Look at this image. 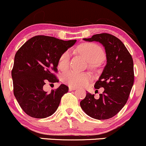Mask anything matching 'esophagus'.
<instances>
[{
  "label": "esophagus",
  "instance_id": "34e87169",
  "mask_svg": "<svg viewBox=\"0 0 146 146\" xmlns=\"http://www.w3.org/2000/svg\"><path fill=\"white\" fill-rule=\"evenodd\" d=\"M76 88L73 87V86H69V87H68V90H69L70 91H74V90H76Z\"/></svg>",
  "mask_w": 146,
  "mask_h": 146
}]
</instances>
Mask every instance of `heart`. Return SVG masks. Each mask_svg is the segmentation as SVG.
I'll list each match as a JSON object with an SVG mask.
<instances>
[{"label":"heart","mask_w":146,"mask_h":146,"mask_svg":"<svg viewBox=\"0 0 146 146\" xmlns=\"http://www.w3.org/2000/svg\"><path fill=\"white\" fill-rule=\"evenodd\" d=\"M78 51L84 56L89 62L91 67L95 66L98 62L101 61L104 56L103 51L100 46L92 43H84L80 45ZM70 52L65 51L59 59L58 66L60 69L66 70L69 65ZM91 76L88 73H78L74 70H68L65 72L62 77V80L67 85L73 87L84 86L91 80Z\"/></svg>","instance_id":"b5f03b06"}]
</instances>
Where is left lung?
<instances>
[{"label": "left lung", "mask_w": 146, "mask_h": 146, "mask_svg": "<svg viewBox=\"0 0 146 146\" xmlns=\"http://www.w3.org/2000/svg\"><path fill=\"white\" fill-rule=\"evenodd\" d=\"M86 41H97L104 46L107 64L94 87H102L98 99L94 94L86 93L80 102V107L88 116L98 120L112 118L127 102L134 84L132 57L123 43L113 35L107 33L94 35Z\"/></svg>", "instance_id": "left-lung-1"}]
</instances>
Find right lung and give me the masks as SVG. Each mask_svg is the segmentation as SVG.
Instances as JSON below:
<instances>
[{
  "label": "right lung",
  "mask_w": 146,
  "mask_h": 146,
  "mask_svg": "<svg viewBox=\"0 0 146 146\" xmlns=\"http://www.w3.org/2000/svg\"><path fill=\"white\" fill-rule=\"evenodd\" d=\"M76 42V40L64 41L38 35L27 41L17 52L12 70L14 94L30 116L44 118L57 110L68 87L62 84L48 94L43 86L47 82H58L54 72L57 71L59 59Z\"/></svg>",
  "instance_id": "obj_1"
}]
</instances>
